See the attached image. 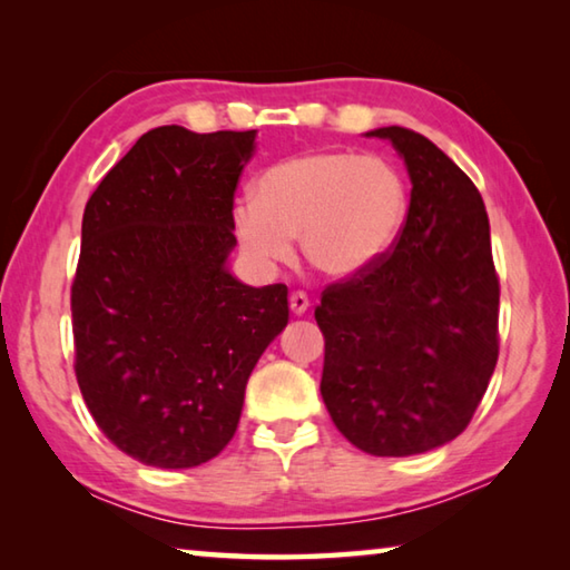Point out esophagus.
<instances>
[{
    "label": "esophagus",
    "mask_w": 570,
    "mask_h": 570,
    "mask_svg": "<svg viewBox=\"0 0 570 570\" xmlns=\"http://www.w3.org/2000/svg\"><path fill=\"white\" fill-rule=\"evenodd\" d=\"M288 306H292V312L296 316H302L308 308V296L304 292H294L292 296H288Z\"/></svg>",
    "instance_id": "34e87169"
}]
</instances>
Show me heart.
Returning a JSON list of instances; mask_svg holds the SVG:
<instances>
[{"mask_svg":"<svg viewBox=\"0 0 570 570\" xmlns=\"http://www.w3.org/2000/svg\"><path fill=\"white\" fill-rule=\"evenodd\" d=\"M407 186L387 160L346 150L286 158L234 206V234L258 264H284L302 236L306 262L332 278L366 272L397 240Z\"/></svg>","mask_w":570,"mask_h":570,"instance_id":"heart-1","label":"heart"}]
</instances>
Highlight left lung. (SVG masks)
<instances>
[{"mask_svg":"<svg viewBox=\"0 0 570 570\" xmlns=\"http://www.w3.org/2000/svg\"><path fill=\"white\" fill-rule=\"evenodd\" d=\"M412 193L397 240L366 272L330 284L322 397L370 455H420L455 440L498 362L500 284L480 190L424 135L390 125Z\"/></svg>","mask_w":570,"mask_h":570,"instance_id":"left-lung-1","label":"left lung"}]
</instances>
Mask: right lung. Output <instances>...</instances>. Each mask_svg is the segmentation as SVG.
I'll return each mask as SVG.
<instances>
[{
	"label": "right lung",
	"instance_id": "right-lung-1",
	"mask_svg": "<svg viewBox=\"0 0 570 570\" xmlns=\"http://www.w3.org/2000/svg\"><path fill=\"white\" fill-rule=\"evenodd\" d=\"M256 130H148L85 206L72 282L75 377L102 435L153 468L208 462L288 322L284 284L226 268Z\"/></svg>",
	"mask_w": 570,
	"mask_h": 570
}]
</instances>
